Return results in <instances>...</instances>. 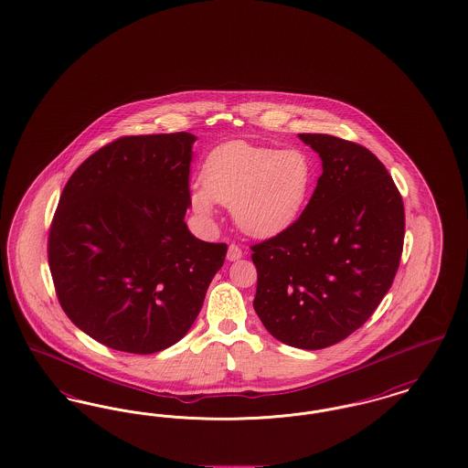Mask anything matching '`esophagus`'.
<instances>
[{"mask_svg": "<svg viewBox=\"0 0 468 468\" xmlns=\"http://www.w3.org/2000/svg\"><path fill=\"white\" fill-rule=\"evenodd\" d=\"M228 260L229 261H237V260H240L242 256H244V250H242V247H239L237 244H231L228 247Z\"/></svg>", "mask_w": 468, "mask_h": 468, "instance_id": "obj_1", "label": "esophagus"}]
</instances>
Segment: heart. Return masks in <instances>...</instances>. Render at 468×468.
Returning a JSON list of instances; mask_svg holds the SVG:
<instances>
[{"instance_id": "1", "label": "heart", "mask_w": 468, "mask_h": 468, "mask_svg": "<svg viewBox=\"0 0 468 468\" xmlns=\"http://www.w3.org/2000/svg\"><path fill=\"white\" fill-rule=\"evenodd\" d=\"M200 180L187 200L201 221L214 219L218 201L229 205L244 233L267 239L288 229L303 212L315 184V163L302 147L228 142L207 156Z\"/></svg>"}]
</instances>
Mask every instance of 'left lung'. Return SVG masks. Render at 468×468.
I'll return each mask as SVG.
<instances>
[{"instance_id": "left-lung-1", "label": "left lung", "mask_w": 468, "mask_h": 468, "mask_svg": "<svg viewBox=\"0 0 468 468\" xmlns=\"http://www.w3.org/2000/svg\"><path fill=\"white\" fill-rule=\"evenodd\" d=\"M323 161L311 201L288 229L252 245L254 311L277 340L324 349L378 309L400 265L405 212L386 166L367 147L302 133Z\"/></svg>"}]
</instances>
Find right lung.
Returning <instances> with one entry per match:
<instances>
[{"mask_svg":"<svg viewBox=\"0 0 468 468\" xmlns=\"http://www.w3.org/2000/svg\"><path fill=\"white\" fill-rule=\"evenodd\" d=\"M197 136H121L69 177L48 231V267L68 317L96 342L153 355L178 342L223 267L226 244L184 223Z\"/></svg>","mask_w":468,"mask_h":468,"instance_id":"add662e5","label":"right lung"}]
</instances>
